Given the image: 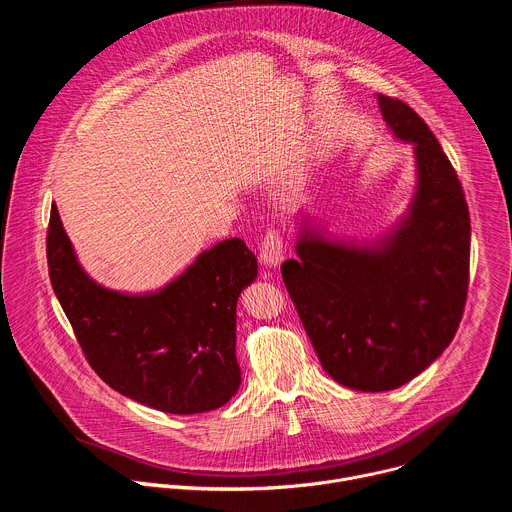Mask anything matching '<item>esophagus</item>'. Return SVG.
Wrapping results in <instances>:
<instances>
[{
    "instance_id": "esophagus-1",
    "label": "esophagus",
    "mask_w": 512,
    "mask_h": 512,
    "mask_svg": "<svg viewBox=\"0 0 512 512\" xmlns=\"http://www.w3.org/2000/svg\"><path fill=\"white\" fill-rule=\"evenodd\" d=\"M259 259L265 267L275 269L283 261V241L277 231H269L259 247Z\"/></svg>"
}]
</instances>
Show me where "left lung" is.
I'll list each match as a JSON object with an SVG mask.
<instances>
[{
    "label": "left lung",
    "mask_w": 512,
    "mask_h": 512,
    "mask_svg": "<svg viewBox=\"0 0 512 512\" xmlns=\"http://www.w3.org/2000/svg\"><path fill=\"white\" fill-rule=\"evenodd\" d=\"M377 101L393 137L413 145L405 212L383 235L352 239L300 208L298 259L281 265L322 369L362 393L409 383L450 346L470 267L468 204L440 141L403 101Z\"/></svg>",
    "instance_id": "obj_1"
}]
</instances>
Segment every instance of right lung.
<instances>
[{"label":"right lung","instance_id":"add662e5","mask_svg":"<svg viewBox=\"0 0 512 512\" xmlns=\"http://www.w3.org/2000/svg\"><path fill=\"white\" fill-rule=\"evenodd\" d=\"M46 255L54 294L111 389L174 415L212 411L235 397L237 300L257 279L245 241L216 243L166 285L131 294L85 271L52 204Z\"/></svg>","mask_w":512,"mask_h":512}]
</instances>
